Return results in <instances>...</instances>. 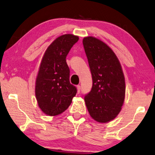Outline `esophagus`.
I'll return each instance as SVG.
<instances>
[{
  "label": "esophagus",
  "instance_id": "obj_1",
  "mask_svg": "<svg viewBox=\"0 0 155 155\" xmlns=\"http://www.w3.org/2000/svg\"><path fill=\"white\" fill-rule=\"evenodd\" d=\"M77 93H79L80 91H81V86H80V85H77Z\"/></svg>",
  "mask_w": 155,
  "mask_h": 155
}]
</instances>
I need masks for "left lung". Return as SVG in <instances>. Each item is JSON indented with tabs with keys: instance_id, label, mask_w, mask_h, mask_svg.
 I'll use <instances>...</instances> for the list:
<instances>
[{
	"instance_id": "8db88e82",
	"label": "left lung",
	"mask_w": 155,
	"mask_h": 155,
	"mask_svg": "<svg viewBox=\"0 0 155 155\" xmlns=\"http://www.w3.org/2000/svg\"><path fill=\"white\" fill-rule=\"evenodd\" d=\"M92 77V87L85 96V105L93 119L107 123L119 114L124 104L126 83L117 56L110 47L93 36L83 39Z\"/></svg>"
}]
</instances>
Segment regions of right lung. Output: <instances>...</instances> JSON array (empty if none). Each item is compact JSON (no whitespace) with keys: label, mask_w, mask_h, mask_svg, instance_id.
I'll use <instances>...</instances> for the list:
<instances>
[{"label":"right lung","mask_w":155,"mask_h":155,"mask_svg":"<svg viewBox=\"0 0 155 155\" xmlns=\"http://www.w3.org/2000/svg\"><path fill=\"white\" fill-rule=\"evenodd\" d=\"M78 36H58L47 48L41 60L35 83L38 107L49 116H56L70 106L77 88L70 83L66 56L78 41Z\"/></svg>","instance_id":"obj_1"}]
</instances>
